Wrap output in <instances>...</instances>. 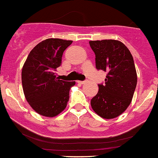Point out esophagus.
I'll use <instances>...</instances> for the list:
<instances>
[{
	"instance_id": "1",
	"label": "esophagus",
	"mask_w": 158,
	"mask_h": 158,
	"mask_svg": "<svg viewBox=\"0 0 158 158\" xmlns=\"http://www.w3.org/2000/svg\"><path fill=\"white\" fill-rule=\"evenodd\" d=\"M85 81H77V83H79V84H85Z\"/></svg>"
}]
</instances>
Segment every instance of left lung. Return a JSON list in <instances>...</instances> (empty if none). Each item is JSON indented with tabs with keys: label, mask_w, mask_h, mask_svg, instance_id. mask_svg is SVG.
I'll use <instances>...</instances> for the list:
<instances>
[{
	"label": "left lung",
	"mask_w": 158,
	"mask_h": 158,
	"mask_svg": "<svg viewBox=\"0 0 158 158\" xmlns=\"http://www.w3.org/2000/svg\"><path fill=\"white\" fill-rule=\"evenodd\" d=\"M95 54L96 69L106 72L104 84L91 99L93 110L103 118H114L131 103L137 83L133 57L128 48L114 40L89 41Z\"/></svg>",
	"instance_id": "left-lung-1"
}]
</instances>
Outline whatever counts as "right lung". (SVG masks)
<instances>
[{
    "instance_id": "add662e5",
    "label": "right lung",
    "mask_w": 158,
    "mask_h": 158,
    "mask_svg": "<svg viewBox=\"0 0 158 158\" xmlns=\"http://www.w3.org/2000/svg\"><path fill=\"white\" fill-rule=\"evenodd\" d=\"M72 40L48 39L31 51L22 70V83L26 99L38 114L56 116L69 99L75 81L60 80L56 71L61 65L64 50Z\"/></svg>"
}]
</instances>
